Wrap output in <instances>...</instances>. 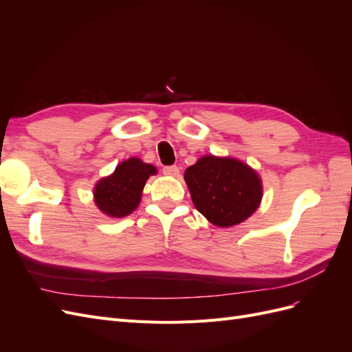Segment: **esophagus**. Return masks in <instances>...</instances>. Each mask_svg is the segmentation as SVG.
<instances>
[{
    "mask_svg": "<svg viewBox=\"0 0 352 352\" xmlns=\"http://www.w3.org/2000/svg\"><path fill=\"white\" fill-rule=\"evenodd\" d=\"M163 173L170 177H177L179 176V167L177 166H167L163 168Z\"/></svg>",
    "mask_w": 352,
    "mask_h": 352,
    "instance_id": "34e87169",
    "label": "esophagus"
}]
</instances>
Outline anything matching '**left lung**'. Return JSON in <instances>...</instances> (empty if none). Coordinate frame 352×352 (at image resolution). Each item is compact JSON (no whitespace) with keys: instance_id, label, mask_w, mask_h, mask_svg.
<instances>
[{"instance_id":"left-lung-1","label":"left lung","mask_w":352,"mask_h":352,"mask_svg":"<svg viewBox=\"0 0 352 352\" xmlns=\"http://www.w3.org/2000/svg\"><path fill=\"white\" fill-rule=\"evenodd\" d=\"M195 208L219 228L236 226L252 216L263 198V182L247 163L232 157L204 155L185 170Z\"/></svg>"}]
</instances>
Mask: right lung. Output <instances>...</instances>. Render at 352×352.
<instances>
[{
	"instance_id": "1",
	"label": "right lung",
	"mask_w": 352,
	"mask_h": 352,
	"mask_svg": "<svg viewBox=\"0 0 352 352\" xmlns=\"http://www.w3.org/2000/svg\"><path fill=\"white\" fill-rule=\"evenodd\" d=\"M153 175H157L155 166L146 164L138 157L124 160L110 176L100 179L95 185V206L113 219L129 216L140 206L144 186Z\"/></svg>"
}]
</instances>
